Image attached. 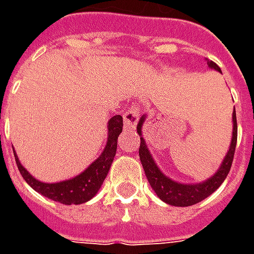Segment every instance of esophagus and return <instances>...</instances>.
<instances>
[{"label": "esophagus", "mask_w": 254, "mask_h": 254, "mask_svg": "<svg viewBox=\"0 0 254 254\" xmlns=\"http://www.w3.org/2000/svg\"><path fill=\"white\" fill-rule=\"evenodd\" d=\"M140 118V106L133 105L129 110L124 114V127L127 129H133Z\"/></svg>", "instance_id": "obj_1"}]
</instances>
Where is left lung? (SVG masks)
<instances>
[{
	"mask_svg": "<svg viewBox=\"0 0 254 254\" xmlns=\"http://www.w3.org/2000/svg\"><path fill=\"white\" fill-rule=\"evenodd\" d=\"M208 66L211 69H215L218 72L222 73L220 67L213 63V61H207ZM145 121V116L140 118L137 124V133L140 134V148H138V155L141 165L145 171V176L148 180L149 185L154 189L155 193L158 194L162 201L167 202L174 207H189L193 204L202 201L204 198L211 196L213 191L216 190L229 174L231 169V163L234 159L235 145H237V117H235V109L233 111V138L230 144V149L227 151V155L224 156L222 165L219 167V170L213 174L211 178H208L207 181L201 184H180V182L173 181L171 178L166 177L162 171L159 170L158 165L155 163L152 155L149 154L148 147L145 144V140L141 136V127Z\"/></svg>",
	"mask_w": 254,
	"mask_h": 254,
	"instance_id": "obj_1",
	"label": "left lung"
}]
</instances>
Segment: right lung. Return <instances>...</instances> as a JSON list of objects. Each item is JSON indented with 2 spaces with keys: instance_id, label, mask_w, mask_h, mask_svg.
I'll return each instance as SVG.
<instances>
[{
  "instance_id": "obj_1",
  "label": "right lung",
  "mask_w": 254,
  "mask_h": 254,
  "mask_svg": "<svg viewBox=\"0 0 254 254\" xmlns=\"http://www.w3.org/2000/svg\"><path fill=\"white\" fill-rule=\"evenodd\" d=\"M122 127H124V122H122L121 116L111 117L109 125H107L109 137H107V143H106V147L102 155L98 159L94 160L81 174H78L72 180L56 182V184H46V182L38 181L21 166L13 149L14 159H16V163L19 167L20 174L23 176L25 182L34 190L41 193L50 200L61 202L65 205H70V204L77 205V204L87 202L98 193L102 184L105 181V178L107 177V173L110 170V166L114 160V156H116L117 141H118L120 133L122 132Z\"/></svg>"
}]
</instances>
